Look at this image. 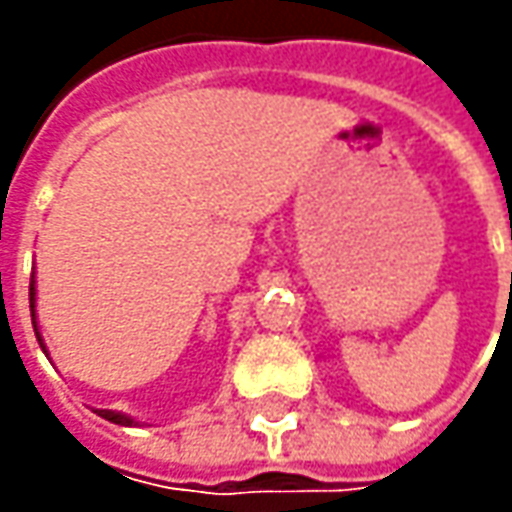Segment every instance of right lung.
Instances as JSON below:
<instances>
[{"mask_svg": "<svg viewBox=\"0 0 512 512\" xmlns=\"http://www.w3.org/2000/svg\"><path fill=\"white\" fill-rule=\"evenodd\" d=\"M30 316H33V330H36V342H39V347L45 350V356H48V347H45V339H42V333H39V327H36V279L30 282ZM96 416H102V419H108V422L113 424H122V427H136V419L133 416H128V413H119V410H93Z\"/></svg>", "mask_w": 512, "mask_h": 512, "instance_id": "add662e5", "label": "right lung"}]
</instances>
